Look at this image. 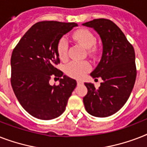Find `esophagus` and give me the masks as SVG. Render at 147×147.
<instances>
[{"mask_svg": "<svg viewBox=\"0 0 147 147\" xmlns=\"http://www.w3.org/2000/svg\"><path fill=\"white\" fill-rule=\"evenodd\" d=\"M77 85H83V82L81 80H78L77 81Z\"/></svg>", "mask_w": 147, "mask_h": 147, "instance_id": "34e87169", "label": "esophagus"}]
</instances>
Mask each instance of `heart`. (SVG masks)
Returning <instances> with one entry per match:
<instances>
[{"mask_svg":"<svg viewBox=\"0 0 147 147\" xmlns=\"http://www.w3.org/2000/svg\"><path fill=\"white\" fill-rule=\"evenodd\" d=\"M72 37L76 42L82 45L90 55H94L97 52V48L94 46L96 42V37L93 33L86 29H80L75 31ZM57 51L61 59H65L68 52V42L65 38L60 39L57 45ZM91 69V65L88 62L72 61L66 65L65 71L69 76L76 78H82L87 71Z\"/></svg>","mask_w":147,"mask_h":147,"instance_id":"heart-1","label":"heart"}]
</instances>
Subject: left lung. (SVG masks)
<instances>
[{"label":"left lung","instance_id":"obj_1","mask_svg":"<svg viewBox=\"0 0 147 147\" xmlns=\"http://www.w3.org/2000/svg\"><path fill=\"white\" fill-rule=\"evenodd\" d=\"M82 25L96 31L103 46L100 61L91 73L92 78H101L103 82L98 89L85 83L88 93L83 102L88 114L106 117L118 111L131 94L137 76L134 49L110 20L94 19Z\"/></svg>","mask_w":147,"mask_h":147}]
</instances>
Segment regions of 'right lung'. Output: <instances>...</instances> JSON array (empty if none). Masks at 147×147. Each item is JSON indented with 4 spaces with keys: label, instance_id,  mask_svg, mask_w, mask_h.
<instances>
[{
    "label": "right lung",
    "instance_id": "add662e5",
    "mask_svg": "<svg viewBox=\"0 0 147 147\" xmlns=\"http://www.w3.org/2000/svg\"><path fill=\"white\" fill-rule=\"evenodd\" d=\"M78 26L76 23L38 22L29 29L11 55V85L21 106L34 117L56 118L65 111L76 87L75 79L55 67L60 62L57 45L62 36ZM52 77L60 78L50 86Z\"/></svg>",
    "mask_w": 147,
    "mask_h": 147
}]
</instances>
